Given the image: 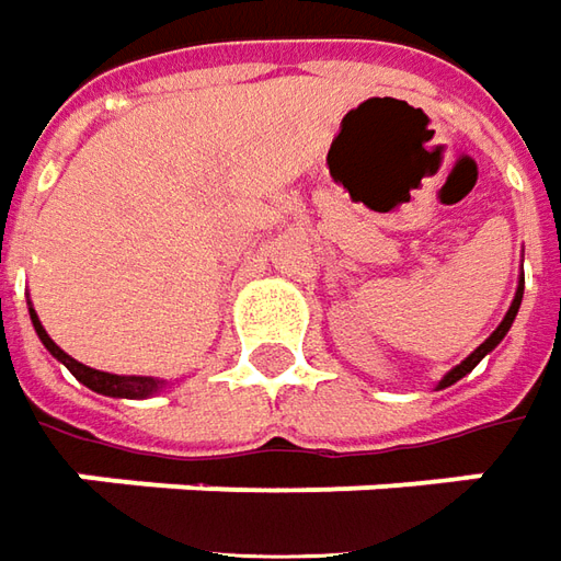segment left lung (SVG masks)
I'll return each mask as SVG.
<instances>
[{
	"mask_svg": "<svg viewBox=\"0 0 561 561\" xmlns=\"http://www.w3.org/2000/svg\"><path fill=\"white\" fill-rule=\"evenodd\" d=\"M522 289H525V280L518 284L516 299H513V306H510V311H506V318L500 321L497 330H494V333H491V336H488V340H484L482 345H479V348H476V352H472V355H469V358L463 360V364H457V367H454V370H450V374H447V377L442 379V386H450V382L463 379L466 374H469V370H472V367H476V364H479V360H482L484 355H488V352H491V348H494V345H497V342L503 340V336H506V330L513 327V321H516V314H518V306H522Z\"/></svg>",
	"mask_w": 561,
	"mask_h": 561,
	"instance_id": "1",
	"label": "left lung"
}]
</instances>
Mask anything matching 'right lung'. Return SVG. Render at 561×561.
Returning a JSON list of instances; mask_svg holds the SVG:
<instances>
[{
    "label": "right lung",
    "instance_id": "right-lung-1",
    "mask_svg": "<svg viewBox=\"0 0 561 561\" xmlns=\"http://www.w3.org/2000/svg\"><path fill=\"white\" fill-rule=\"evenodd\" d=\"M30 318H33V327H36V333H39V340L43 345L55 355V358L61 360L64 367L73 374V377L82 382V386H89L92 392L98 394H111V398H148L160 389V379H150V377H116V374H104V370H92V367H85V364H79L77 358H70L67 352H61L51 336L45 333L43 324H39V318H36V311L30 308Z\"/></svg>",
    "mask_w": 561,
    "mask_h": 561
}]
</instances>
